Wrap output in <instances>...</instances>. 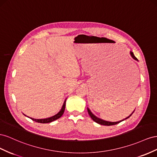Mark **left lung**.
Wrapping results in <instances>:
<instances>
[{
  "label": "left lung",
  "mask_w": 157,
  "mask_h": 157,
  "mask_svg": "<svg viewBox=\"0 0 157 157\" xmlns=\"http://www.w3.org/2000/svg\"><path fill=\"white\" fill-rule=\"evenodd\" d=\"M130 55H131L132 57L133 58V59L134 60H136L138 61L137 59V58H136L135 56H134L133 53L132 51H130ZM87 111H88V113H89V116H90V117L92 118V120L94 121V122H97V123L98 124L104 125V126H113V125L117 124H118V123H120V122H122V121H124V120H126V119H128V118L130 117V116H132V114L133 113V112L135 111V110H133V113H132L130 115H129V116H128L127 118H126L124 119V120H120V121H118V122H109V121H106V120H102V119H101V118H98V117H97L96 116H95V115H94V114L91 113V111L90 110V109H89V108H87Z\"/></svg>",
  "instance_id": "left-lung-1"
}]
</instances>
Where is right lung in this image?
Returning <instances> with one entry per match:
<instances>
[{"label":"right lung","instance_id":"1","mask_svg":"<svg viewBox=\"0 0 157 157\" xmlns=\"http://www.w3.org/2000/svg\"><path fill=\"white\" fill-rule=\"evenodd\" d=\"M66 99L64 101L63 105H62V108H61L59 112V113H58L56 114L51 116V117L47 118H43V119H35V118H30V117H29V116H27V117L29 118L30 119H31L32 120L35 121V122H38V123L44 124V123H50L51 122H53V121H55L57 119L60 118L61 116H62V114H64V110H65V106H66ZM25 116H26V115H25Z\"/></svg>","mask_w":157,"mask_h":157}]
</instances>
